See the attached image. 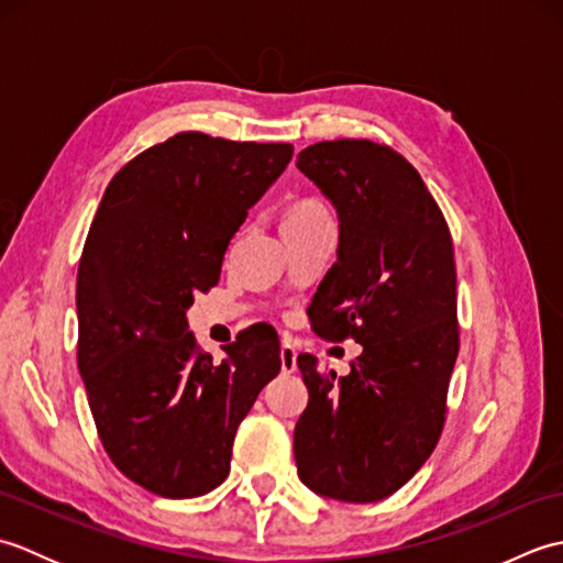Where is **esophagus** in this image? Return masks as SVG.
Segmentation results:
<instances>
[{
  "label": "esophagus",
  "instance_id": "1",
  "mask_svg": "<svg viewBox=\"0 0 563 563\" xmlns=\"http://www.w3.org/2000/svg\"><path fill=\"white\" fill-rule=\"evenodd\" d=\"M280 367H283L285 375H290V373H295V369H297V351L292 349L290 343H283V349H280Z\"/></svg>",
  "mask_w": 563,
  "mask_h": 563
}]
</instances>
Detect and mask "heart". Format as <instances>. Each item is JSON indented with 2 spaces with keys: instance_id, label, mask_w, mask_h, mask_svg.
Segmentation results:
<instances>
[{
  "instance_id": "heart-1",
  "label": "heart",
  "mask_w": 563,
  "mask_h": 563,
  "mask_svg": "<svg viewBox=\"0 0 563 563\" xmlns=\"http://www.w3.org/2000/svg\"><path fill=\"white\" fill-rule=\"evenodd\" d=\"M317 214H327L324 206L317 200H302L295 202V206L285 212V220H295V218H317Z\"/></svg>"
}]
</instances>
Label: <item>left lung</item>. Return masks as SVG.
Instances as JSON below:
<instances>
[{
  "label": "left lung",
  "instance_id": "8db88e82",
  "mask_svg": "<svg viewBox=\"0 0 563 563\" xmlns=\"http://www.w3.org/2000/svg\"><path fill=\"white\" fill-rule=\"evenodd\" d=\"M297 169L339 214L312 329L363 345L339 379L321 375L314 355L297 357L309 391L295 426L297 474L319 496L373 504L421 470L445 423L460 351L452 236L423 178L385 145L317 142Z\"/></svg>",
  "mask_w": 563,
  "mask_h": 563
}]
</instances>
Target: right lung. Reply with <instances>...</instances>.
Instances as JSON below:
<instances>
[{"mask_svg": "<svg viewBox=\"0 0 563 563\" xmlns=\"http://www.w3.org/2000/svg\"><path fill=\"white\" fill-rule=\"evenodd\" d=\"M290 159L285 142L178 133L128 162L101 198L77 273V365L106 452L152 494L220 486L239 423L280 373L278 333L251 327L214 363L186 312Z\"/></svg>", "mask_w": 563, "mask_h": 563, "instance_id": "right-lung-1", "label": "right lung"}]
</instances>
